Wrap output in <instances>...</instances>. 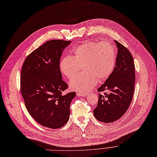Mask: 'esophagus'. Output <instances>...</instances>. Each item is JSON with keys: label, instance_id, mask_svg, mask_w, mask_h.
Returning a JSON list of instances; mask_svg holds the SVG:
<instances>
[{"label": "esophagus", "instance_id": "34e87169", "mask_svg": "<svg viewBox=\"0 0 157 157\" xmlns=\"http://www.w3.org/2000/svg\"><path fill=\"white\" fill-rule=\"evenodd\" d=\"M77 96H82V97H85L87 96V93H78Z\"/></svg>", "mask_w": 157, "mask_h": 157}]
</instances>
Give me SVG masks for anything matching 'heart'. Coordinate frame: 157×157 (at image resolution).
Segmentation results:
<instances>
[{
	"label": "heart",
	"instance_id": "obj_1",
	"mask_svg": "<svg viewBox=\"0 0 157 157\" xmlns=\"http://www.w3.org/2000/svg\"><path fill=\"white\" fill-rule=\"evenodd\" d=\"M116 61L115 48L109 42L89 41L76 48L72 57H64L59 68L62 74L70 79L78 73L80 66H84L85 73L75 76L70 81L73 90L84 92L92 89L98 79H107L113 73Z\"/></svg>",
	"mask_w": 157,
	"mask_h": 157
}]
</instances>
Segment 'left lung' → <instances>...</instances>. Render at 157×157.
I'll return each mask as SVG.
<instances>
[{"label":"left lung","instance_id":"left-lung-1","mask_svg":"<svg viewBox=\"0 0 157 157\" xmlns=\"http://www.w3.org/2000/svg\"><path fill=\"white\" fill-rule=\"evenodd\" d=\"M116 64L113 73L98 91H106L99 95L94 117L106 123L118 120L126 113L132 103L134 93L135 72L133 58L130 52L117 40Z\"/></svg>","mask_w":157,"mask_h":157}]
</instances>
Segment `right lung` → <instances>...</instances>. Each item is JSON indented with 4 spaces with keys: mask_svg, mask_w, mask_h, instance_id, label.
<instances>
[{
    "mask_svg": "<svg viewBox=\"0 0 157 157\" xmlns=\"http://www.w3.org/2000/svg\"><path fill=\"white\" fill-rule=\"evenodd\" d=\"M71 41L51 40L28 56L22 67L21 92L30 115L40 125L52 129L69 120L75 92L65 95L67 84L59 68L63 50Z\"/></svg>",
    "mask_w": 157,
    "mask_h": 157,
    "instance_id": "right-lung-1",
    "label": "right lung"
}]
</instances>
